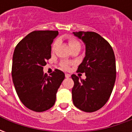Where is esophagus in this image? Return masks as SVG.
<instances>
[{"instance_id": "1", "label": "esophagus", "mask_w": 132, "mask_h": 132, "mask_svg": "<svg viewBox=\"0 0 132 132\" xmlns=\"http://www.w3.org/2000/svg\"><path fill=\"white\" fill-rule=\"evenodd\" d=\"M65 76H66V78H69L71 77V75L69 74V73H66V74H65Z\"/></svg>"}]
</instances>
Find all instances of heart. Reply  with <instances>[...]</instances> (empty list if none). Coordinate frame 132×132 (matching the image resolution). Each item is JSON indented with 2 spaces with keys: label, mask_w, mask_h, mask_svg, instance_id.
<instances>
[{
  "label": "heart",
  "mask_w": 132,
  "mask_h": 132,
  "mask_svg": "<svg viewBox=\"0 0 132 132\" xmlns=\"http://www.w3.org/2000/svg\"><path fill=\"white\" fill-rule=\"evenodd\" d=\"M68 39H69V46H70L71 49H75V48H79V49H80V43L76 39L70 37L68 38ZM58 44H59V41L58 40L55 41L54 42L53 45H52V50L53 51H54L56 47L57 46ZM70 65H71V63H69V62H67V61H63L60 64L61 69H63V70H68L70 68Z\"/></svg>",
  "instance_id": "b5f03b06"
}]
</instances>
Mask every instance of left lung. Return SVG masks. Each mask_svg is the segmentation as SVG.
<instances>
[{
	"instance_id": "obj_1",
	"label": "left lung",
	"mask_w": 132,
	"mask_h": 132,
	"mask_svg": "<svg viewBox=\"0 0 132 132\" xmlns=\"http://www.w3.org/2000/svg\"><path fill=\"white\" fill-rule=\"evenodd\" d=\"M73 34L86 45V56L78 72L85 73V80L73 74L74 105L86 112L98 110L108 102L116 79V63L110 44L97 33L78 32Z\"/></svg>"
}]
</instances>
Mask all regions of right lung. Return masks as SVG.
I'll use <instances>...</instances> for the list:
<instances>
[{
  "mask_svg": "<svg viewBox=\"0 0 132 132\" xmlns=\"http://www.w3.org/2000/svg\"><path fill=\"white\" fill-rule=\"evenodd\" d=\"M58 35V31H34L22 39L14 50L13 84L22 104L35 112L46 111L54 105L58 89L65 78L59 69L51 76L43 71V66L51 58V44Z\"/></svg>",
  "mask_w": 132,
  "mask_h": 132,
  "instance_id": "obj_1",
  "label": "right lung"
}]
</instances>
